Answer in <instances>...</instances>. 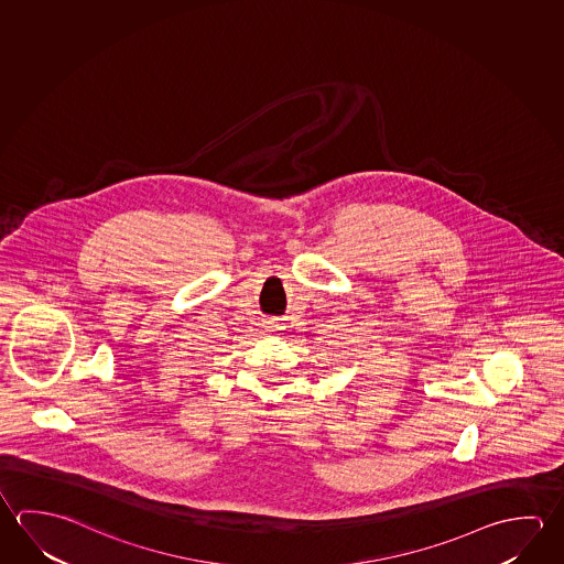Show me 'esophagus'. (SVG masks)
<instances>
[{
    "instance_id": "34e87169",
    "label": "esophagus",
    "mask_w": 564,
    "mask_h": 564,
    "mask_svg": "<svg viewBox=\"0 0 564 564\" xmlns=\"http://www.w3.org/2000/svg\"><path fill=\"white\" fill-rule=\"evenodd\" d=\"M265 330H268V333H279L281 325H279V323H269V325L265 326Z\"/></svg>"
}]
</instances>
